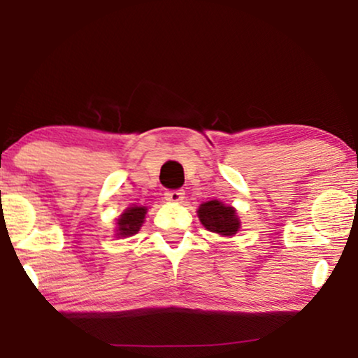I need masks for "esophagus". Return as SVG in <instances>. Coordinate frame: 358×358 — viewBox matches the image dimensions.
<instances>
[{"instance_id": "34e87169", "label": "esophagus", "mask_w": 358, "mask_h": 358, "mask_svg": "<svg viewBox=\"0 0 358 358\" xmlns=\"http://www.w3.org/2000/svg\"><path fill=\"white\" fill-rule=\"evenodd\" d=\"M165 198L169 201H182L185 198V192L183 189H169V192H165Z\"/></svg>"}]
</instances>
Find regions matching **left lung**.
<instances>
[{"label":"left lung","instance_id":"left-lung-1","mask_svg":"<svg viewBox=\"0 0 358 358\" xmlns=\"http://www.w3.org/2000/svg\"><path fill=\"white\" fill-rule=\"evenodd\" d=\"M198 216L206 229L221 236H233L239 229V220L234 208L224 206L216 200L203 203L198 210Z\"/></svg>","mask_w":358,"mask_h":358}]
</instances>
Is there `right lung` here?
<instances>
[{
	"mask_svg": "<svg viewBox=\"0 0 358 358\" xmlns=\"http://www.w3.org/2000/svg\"><path fill=\"white\" fill-rule=\"evenodd\" d=\"M145 213L147 208L143 206H132L125 210L124 215H120L119 221H117V224H119L117 231H119L120 236H132V234L137 233L143 220H145Z\"/></svg>",
	"mask_w": 358,
	"mask_h": 358,
	"instance_id": "add662e5",
	"label": "right lung"
}]
</instances>
